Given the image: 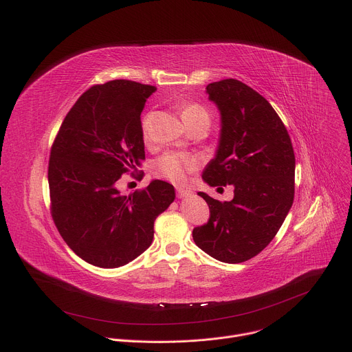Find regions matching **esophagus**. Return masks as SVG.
I'll use <instances>...</instances> for the list:
<instances>
[{
	"mask_svg": "<svg viewBox=\"0 0 352 352\" xmlns=\"http://www.w3.org/2000/svg\"><path fill=\"white\" fill-rule=\"evenodd\" d=\"M190 195H192V190H189V189H184V188H178V189H177V196H178L179 199L188 197V196H190Z\"/></svg>",
	"mask_w": 352,
	"mask_h": 352,
	"instance_id": "34e87169",
	"label": "esophagus"
}]
</instances>
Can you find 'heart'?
Returning a JSON list of instances; mask_svg holds the SVG:
<instances>
[{
    "label": "heart",
    "instance_id": "obj_1",
    "mask_svg": "<svg viewBox=\"0 0 352 352\" xmlns=\"http://www.w3.org/2000/svg\"><path fill=\"white\" fill-rule=\"evenodd\" d=\"M181 117L185 125L189 128L199 122H209L210 114L205 107L197 103H185L181 107ZM150 131V114L142 120V133L147 138ZM196 168L195 159L181 155V153H166L159 157L153 164V173L157 177L166 178L175 184H182L186 181L188 175Z\"/></svg>",
    "mask_w": 352,
    "mask_h": 352
}]
</instances>
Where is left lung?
<instances>
[{
    "label": "left lung",
    "instance_id": "1",
    "mask_svg": "<svg viewBox=\"0 0 352 352\" xmlns=\"http://www.w3.org/2000/svg\"><path fill=\"white\" fill-rule=\"evenodd\" d=\"M206 93L220 113V136L202 179L210 186L232 185L234 197L221 204L199 192L210 219L192 236L212 258L241 263L270 243L292 206L294 148L274 109L252 87L224 79L208 85Z\"/></svg>",
    "mask_w": 352,
    "mask_h": 352
}]
</instances>
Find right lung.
<instances>
[{
	"instance_id": "add662e5",
	"label": "right lung",
	"mask_w": 352,
	"mask_h": 352,
	"mask_svg": "<svg viewBox=\"0 0 352 352\" xmlns=\"http://www.w3.org/2000/svg\"><path fill=\"white\" fill-rule=\"evenodd\" d=\"M157 89L117 79L86 90L67 114L48 163L54 223L85 262L116 269L152 245L156 217L175 199L171 184L153 179L121 195L120 177L144 160L140 113Z\"/></svg>"
}]
</instances>
